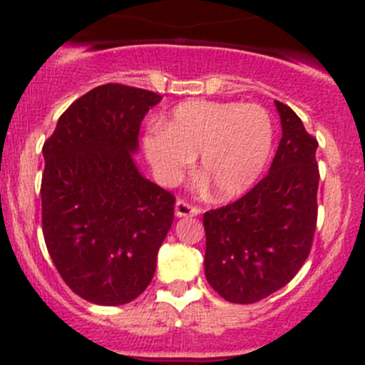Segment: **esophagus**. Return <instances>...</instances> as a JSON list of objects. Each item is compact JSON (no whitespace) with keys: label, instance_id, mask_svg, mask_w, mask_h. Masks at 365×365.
Returning a JSON list of instances; mask_svg holds the SVG:
<instances>
[{"label":"esophagus","instance_id":"1","mask_svg":"<svg viewBox=\"0 0 365 365\" xmlns=\"http://www.w3.org/2000/svg\"><path fill=\"white\" fill-rule=\"evenodd\" d=\"M201 210L197 206L187 203L185 200H178L175 205V215L176 217H194V215H200Z\"/></svg>","mask_w":365,"mask_h":365}]
</instances>
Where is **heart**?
I'll use <instances>...</instances> for the list:
<instances>
[{"label":"heart","mask_w":365,"mask_h":365,"mask_svg":"<svg viewBox=\"0 0 365 365\" xmlns=\"http://www.w3.org/2000/svg\"><path fill=\"white\" fill-rule=\"evenodd\" d=\"M274 121L259 104L187 101L143 138L162 185H175L200 153L197 173L217 200L242 196L257 182L274 150Z\"/></svg>","instance_id":"1"}]
</instances>
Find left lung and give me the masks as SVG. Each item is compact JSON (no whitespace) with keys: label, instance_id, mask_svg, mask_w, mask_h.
<instances>
[{"label":"left lung","instance_id":"left-lung-1","mask_svg":"<svg viewBox=\"0 0 365 365\" xmlns=\"http://www.w3.org/2000/svg\"><path fill=\"white\" fill-rule=\"evenodd\" d=\"M282 138L268 175L245 196L203 215L205 275L224 300L254 304L284 288L311 251L318 217V141L275 101Z\"/></svg>","mask_w":365,"mask_h":365}]
</instances>
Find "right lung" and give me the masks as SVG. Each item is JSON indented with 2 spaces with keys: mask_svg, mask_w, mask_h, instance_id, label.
<instances>
[{
  "mask_svg": "<svg viewBox=\"0 0 365 365\" xmlns=\"http://www.w3.org/2000/svg\"><path fill=\"white\" fill-rule=\"evenodd\" d=\"M160 95L104 84L77 98L42 148V230L73 293L123 305L152 282L175 197L139 173V127Z\"/></svg>",
  "mask_w": 365,
  "mask_h": 365,
  "instance_id": "obj_1",
  "label": "right lung"
}]
</instances>
